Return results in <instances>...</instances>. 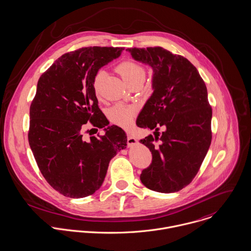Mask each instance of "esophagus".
Returning <instances> with one entry per match:
<instances>
[{
  "label": "esophagus",
  "instance_id": "esophagus-1",
  "mask_svg": "<svg viewBox=\"0 0 251 251\" xmlns=\"http://www.w3.org/2000/svg\"><path fill=\"white\" fill-rule=\"evenodd\" d=\"M137 143H138L137 139H136L134 136H132V135L128 134V138H127V144H128L129 146H135V145H137Z\"/></svg>",
  "mask_w": 251,
  "mask_h": 251
}]
</instances>
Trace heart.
I'll return each instance as SVG.
<instances>
[{
    "label": "heart",
    "mask_w": 251,
    "mask_h": 251,
    "mask_svg": "<svg viewBox=\"0 0 251 251\" xmlns=\"http://www.w3.org/2000/svg\"><path fill=\"white\" fill-rule=\"evenodd\" d=\"M116 70L120 74L123 80L128 84H130L132 81L138 78L145 79L146 77L145 68L140 63L134 60H126L121 62L117 66ZM103 77H104V72L102 70H99L93 76L92 87L94 89V92L97 95L100 93ZM135 114H136V109L134 107L121 104V103L115 104L108 111L109 119L113 123L121 127H129L133 121Z\"/></svg>",
    "instance_id": "obj_1"
}]
</instances>
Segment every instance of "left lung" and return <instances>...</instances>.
<instances>
[{"mask_svg": "<svg viewBox=\"0 0 251 251\" xmlns=\"http://www.w3.org/2000/svg\"><path fill=\"white\" fill-rule=\"evenodd\" d=\"M126 50L154 73V91L137 120L139 127L154 130V136L141 140L152 153L141 180L156 192L179 191L199 172L211 143L206 86L196 67L181 55L160 47Z\"/></svg>", "mask_w": 251, "mask_h": 251, "instance_id": "8db88e82", "label": "left lung"}]
</instances>
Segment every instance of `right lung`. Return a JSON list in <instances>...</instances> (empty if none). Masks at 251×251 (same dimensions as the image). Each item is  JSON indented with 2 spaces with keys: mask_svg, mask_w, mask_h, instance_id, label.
Segmentation results:
<instances>
[{
  "mask_svg": "<svg viewBox=\"0 0 251 251\" xmlns=\"http://www.w3.org/2000/svg\"><path fill=\"white\" fill-rule=\"evenodd\" d=\"M122 50L124 48L89 47L65 53L38 81L30 106L29 145L44 177L66 197L94 194L111 158L127 146L125 132L115 125L104 128L103 135L89 140L82 137L88 121L100 129L108 124L92 79Z\"/></svg>",
  "mask_w": 251,
  "mask_h": 251,
  "instance_id": "obj_1",
  "label": "right lung"
}]
</instances>
